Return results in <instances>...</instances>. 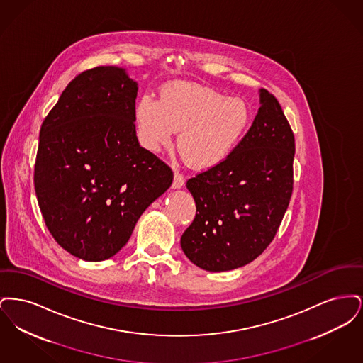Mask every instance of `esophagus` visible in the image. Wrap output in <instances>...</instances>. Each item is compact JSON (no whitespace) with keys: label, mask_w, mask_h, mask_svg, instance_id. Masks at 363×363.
<instances>
[{"label":"esophagus","mask_w":363,"mask_h":363,"mask_svg":"<svg viewBox=\"0 0 363 363\" xmlns=\"http://www.w3.org/2000/svg\"><path fill=\"white\" fill-rule=\"evenodd\" d=\"M184 184H185V177H184L182 174L178 173V172L174 174V189H179V188H182V186H184Z\"/></svg>","instance_id":"1"}]
</instances>
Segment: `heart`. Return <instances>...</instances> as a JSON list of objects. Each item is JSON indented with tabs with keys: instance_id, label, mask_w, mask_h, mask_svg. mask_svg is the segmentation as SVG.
<instances>
[{
	"instance_id": "heart-1",
	"label": "heart",
	"mask_w": 363,
	"mask_h": 363,
	"mask_svg": "<svg viewBox=\"0 0 363 363\" xmlns=\"http://www.w3.org/2000/svg\"><path fill=\"white\" fill-rule=\"evenodd\" d=\"M252 120L249 104L209 86L173 83L159 101L143 96L136 106L138 136L156 152L179 130L178 147L190 164L208 169L222 163L245 136Z\"/></svg>"
}]
</instances>
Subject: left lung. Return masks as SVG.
Wrapping results in <instances>:
<instances>
[{
	"label": "left lung",
	"mask_w": 363,
	"mask_h": 363,
	"mask_svg": "<svg viewBox=\"0 0 363 363\" xmlns=\"http://www.w3.org/2000/svg\"><path fill=\"white\" fill-rule=\"evenodd\" d=\"M259 104L235 150L186 182L196 216L181 237V247L201 269L231 271L257 259L277 235L290 204L293 130L267 89H259Z\"/></svg>",
	"instance_id": "left-lung-1"
}]
</instances>
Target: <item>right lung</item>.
<instances>
[{"label": "right lung", "mask_w": 363, "mask_h": 363, "mask_svg": "<svg viewBox=\"0 0 363 363\" xmlns=\"http://www.w3.org/2000/svg\"><path fill=\"white\" fill-rule=\"evenodd\" d=\"M138 89L122 68L84 70L40 126L38 204L52 238L74 257H113L172 186V169L138 144Z\"/></svg>", "instance_id": "add662e5"}]
</instances>
